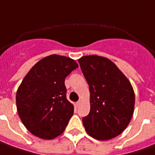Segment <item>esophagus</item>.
<instances>
[{
  "label": "esophagus",
  "mask_w": 155,
  "mask_h": 155,
  "mask_svg": "<svg viewBox=\"0 0 155 155\" xmlns=\"http://www.w3.org/2000/svg\"><path fill=\"white\" fill-rule=\"evenodd\" d=\"M81 103H82V101H81V100L80 99V100H79L78 102H76V104H75V105H76L77 107H79V106H80V105L81 104Z\"/></svg>",
  "instance_id": "esophagus-1"
}]
</instances>
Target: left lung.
Masks as SVG:
<instances>
[{"instance_id": "obj_1", "label": "left lung", "mask_w": 155, "mask_h": 155, "mask_svg": "<svg viewBox=\"0 0 155 155\" xmlns=\"http://www.w3.org/2000/svg\"><path fill=\"white\" fill-rule=\"evenodd\" d=\"M90 91V112L83 117L88 135L99 141L119 136L135 109V92L129 79L113 61L97 55L79 60Z\"/></svg>"}]
</instances>
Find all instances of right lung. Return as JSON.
<instances>
[{
	"label": "right lung",
	"mask_w": 155,
	"mask_h": 155,
	"mask_svg": "<svg viewBox=\"0 0 155 155\" xmlns=\"http://www.w3.org/2000/svg\"><path fill=\"white\" fill-rule=\"evenodd\" d=\"M78 67L74 59L54 54L26 74L16 93V105L20 120L32 135L51 140L64 131L74 114L64 81Z\"/></svg>",
	"instance_id": "1"
}]
</instances>
